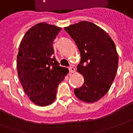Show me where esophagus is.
I'll list each match as a JSON object with an SVG mask.
<instances>
[{"mask_svg":"<svg viewBox=\"0 0 133 133\" xmlns=\"http://www.w3.org/2000/svg\"><path fill=\"white\" fill-rule=\"evenodd\" d=\"M69 71L70 73H74V72L76 71V68L73 66L69 67Z\"/></svg>","mask_w":133,"mask_h":133,"instance_id":"esophagus-1","label":"esophagus"}]
</instances>
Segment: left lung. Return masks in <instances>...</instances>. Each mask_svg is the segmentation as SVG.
I'll return each mask as SVG.
<instances>
[{
  "label": "left lung",
  "mask_w": 133,
  "mask_h": 133,
  "mask_svg": "<svg viewBox=\"0 0 133 133\" xmlns=\"http://www.w3.org/2000/svg\"><path fill=\"white\" fill-rule=\"evenodd\" d=\"M75 41L81 52L77 71L84 77V83L74 89L76 97L93 103L108 92L118 67V55L109 34L89 21H82L64 29Z\"/></svg>",
  "instance_id": "left-lung-1"
}]
</instances>
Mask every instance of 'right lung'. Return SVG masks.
I'll use <instances>...</instances> for the list:
<instances>
[{
	"mask_svg": "<svg viewBox=\"0 0 133 133\" xmlns=\"http://www.w3.org/2000/svg\"><path fill=\"white\" fill-rule=\"evenodd\" d=\"M61 28L39 23L30 28L20 43L17 72L24 91L36 105L55 101L57 86L68 73L53 56V41Z\"/></svg>",
	"mask_w": 133,
	"mask_h": 133,
	"instance_id": "add662e5",
	"label": "right lung"
}]
</instances>
